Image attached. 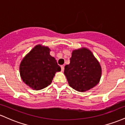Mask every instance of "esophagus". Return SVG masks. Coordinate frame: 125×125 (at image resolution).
Returning a JSON list of instances; mask_svg holds the SVG:
<instances>
[{
  "label": "esophagus",
  "mask_w": 125,
  "mask_h": 125,
  "mask_svg": "<svg viewBox=\"0 0 125 125\" xmlns=\"http://www.w3.org/2000/svg\"><path fill=\"white\" fill-rule=\"evenodd\" d=\"M61 67V71L63 72V71H64V66L62 65Z\"/></svg>",
  "instance_id": "esophagus-1"
}]
</instances>
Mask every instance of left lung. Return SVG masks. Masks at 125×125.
<instances>
[{"instance_id":"left-lung-1","label":"left lung","mask_w":125,"mask_h":125,"mask_svg":"<svg viewBox=\"0 0 125 125\" xmlns=\"http://www.w3.org/2000/svg\"><path fill=\"white\" fill-rule=\"evenodd\" d=\"M70 61V64L64 66V74L71 87L83 92L99 83L102 75L101 66L89 49L73 50Z\"/></svg>"}]
</instances>
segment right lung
<instances>
[{
  "label": "right lung",
  "mask_w": 125,
  "mask_h": 125,
  "mask_svg": "<svg viewBox=\"0 0 125 125\" xmlns=\"http://www.w3.org/2000/svg\"><path fill=\"white\" fill-rule=\"evenodd\" d=\"M50 52L48 46L38 44L21 60L19 66L21 77L23 82L33 90L48 86L56 73L61 71Z\"/></svg>",
  "instance_id": "obj_1"
}]
</instances>
